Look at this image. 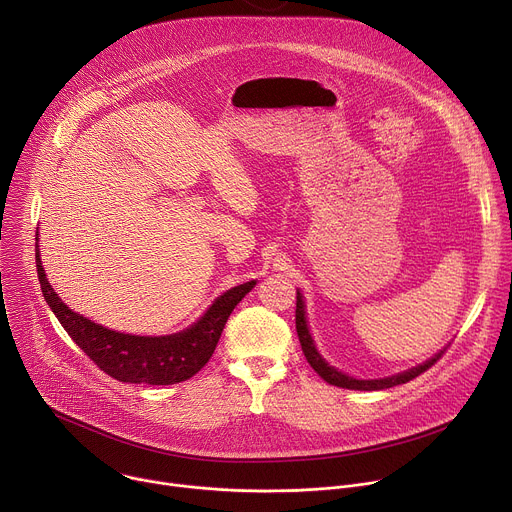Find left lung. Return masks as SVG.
Returning a JSON list of instances; mask_svg holds the SVG:
<instances>
[{
  "label": "left lung",
  "instance_id": "1",
  "mask_svg": "<svg viewBox=\"0 0 512 512\" xmlns=\"http://www.w3.org/2000/svg\"><path fill=\"white\" fill-rule=\"evenodd\" d=\"M298 302H296V330H298V336H300V344H302V350L308 358V362L312 364V369L330 385L334 387H342V389H352V391H381V389H391V387H397V385H403L411 379H415L417 375H421L423 371H427L433 362H437V358H440L444 354V350L435 352L433 356H429L425 362L421 364H415V367L407 369V371H401L397 375H391V377H383V379H356V377H350L342 371H338L336 367H332V364L320 354V350L316 348V342L312 338V332H310V324H308V314H306V300H304V294L298 289Z\"/></svg>",
  "mask_w": 512,
  "mask_h": 512
}]
</instances>
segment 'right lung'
<instances>
[{"label": "right lung", "instance_id": "obj_1", "mask_svg": "<svg viewBox=\"0 0 512 512\" xmlns=\"http://www.w3.org/2000/svg\"><path fill=\"white\" fill-rule=\"evenodd\" d=\"M38 247L36 231V269L46 304L75 344L101 371L121 383L174 385L194 377L212 356L235 306L257 285V279H251L227 289L194 324L180 332L166 336L125 334L70 310L50 285Z\"/></svg>", "mask_w": 512, "mask_h": 512}]
</instances>
